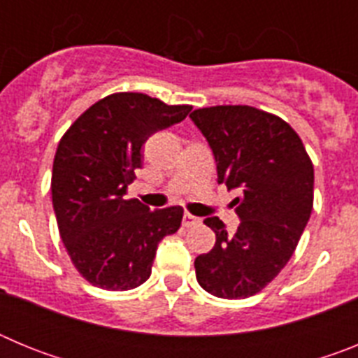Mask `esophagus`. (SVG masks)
I'll use <instances>...</instances> for the list:
<instances>
[{
	"instance_id": "1",
	"label": "esophagus",
	"mask_w": 358,
	"mask_h": 358,
	"mask_svg": "<svg viewBox=\"0 0 358 358\" xmlns=\"http://www.w3.org/2000/svg\"><path fill=\"white\" fill-rule=\"evenodd\" d=\"M195 224H201V218L195 217V215H192V213H188V211H186V213L182 215V226L189 227V226H195Z\"/></svg>"
}]
</instances>
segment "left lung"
Returning <instances> with one entry per match:
<instances>
[{"mask_svg":"<svg viewBox=\"0 0 358 358\" xmlns=\"http://www.w3.org/2000/svg\"><path fill=\"white\" fill-rule=\"evenodd\" d=\"M217 163L218 185L240 189V226L227 235L218 217L204 220L217 242L195 258V276L224 299L255 296L280 274L314 206V164L289 123L251 106H217L189 115Z\"/></svg>","mask_w":358,"mask_h":358,"instance_id":"obj_1","label":"left lung"}]
</instances>
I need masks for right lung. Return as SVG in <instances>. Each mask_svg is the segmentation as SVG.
Returning <instances> with one entry per match:
<instances>
[{
    "label": "right lung",
    "mask_w": 358,
    "mask_h": 358,
    "mask_svg": "<svg viewBox=\"0 0 358 358\" xmlns=\"http://www.w3.org/2000/svg\"><path fill=\"white\" fill-rule=\"evenodd\" d=\"M189 110L143 93H116L93 103L62 136L53 159V211L73 265L91 285L140 287L157 243L181 227V206L150 210L125 195L141 169L145 141Z\"/></svg>",
    "instance_id": "1"
}]
</instances>
